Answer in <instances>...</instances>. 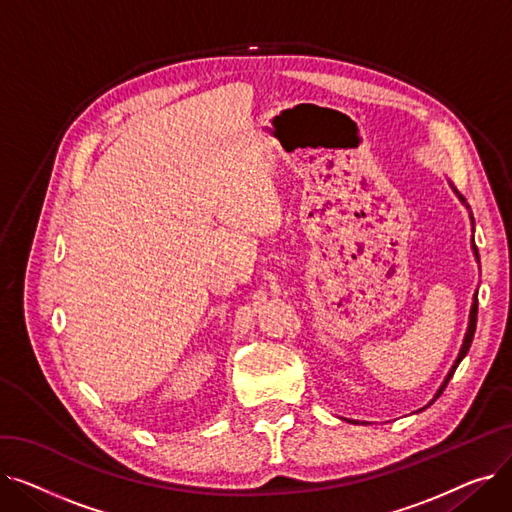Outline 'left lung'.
<instances>
[{
    "label": "left lung",
    "mask_w": 512,
    "mask_h": 512,
    "mask_svg": "<svg viewBox=\"0 0 512 512\" xmlns=\"http://www.w3.org/2000/svg\"><path fill=\"white\" fill-rule=\"evenodd\" d=\"M452 186V184H450ZM452 191L456 193V197H459L463 203H465V199H463V195H459V191H456V188L452 186ZM465 207H467V203H465ZM469 209V207H467ZM471 226H473V215H471ZM471 249H473V255H475V259L479 261V253H477V247H475V240H471ZM475 326H477V290H475V294H473V303H471V311H469V326H467V332H465V338H463V344H461V351H459V355H456V359H454V363H452V367L448 369V373H446V378H444V382L440 384V388L436 390V394H434V398L427 402V405L423 407V409H427L429 405H434V402L440 398V394L444 392V388L448 386V382H450V378L454 375V371H456V367H459V363L465 359V355L469 353V348H471V342H473V334H475ZM423 409H419V411H423ZM351 421V419H348ZM351 423H359V421H351Z\"/></svg>",
    "instance_id": "8db88e82"
}]
</instances>
